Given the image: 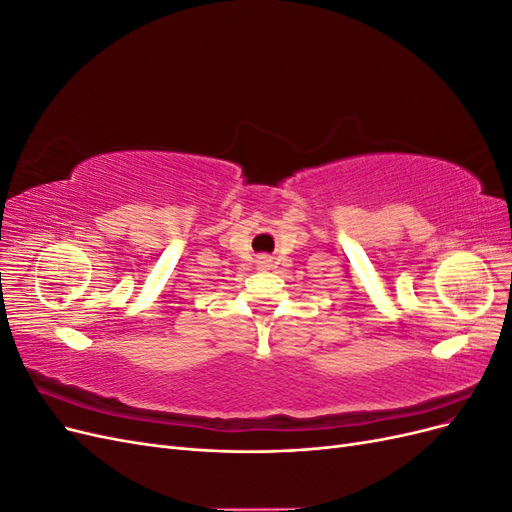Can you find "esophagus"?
<instances>
[{
    "label": "esophagus",
    "mask_w": 512,
    "mask_h": 512,
    "mask_svg": "<svg viewBox=\"0 0 512 512\" xmlns=\"http://www.w3.org/2000/svg\"><path fill=\"white\" fill-rule=\"evenodd\" d=\"M256 267H258L260 271H267V269H271V258H267V256H258V258H256Z\"/></svg>",
    "instance_id": "34e87169"
}]
</instances>
